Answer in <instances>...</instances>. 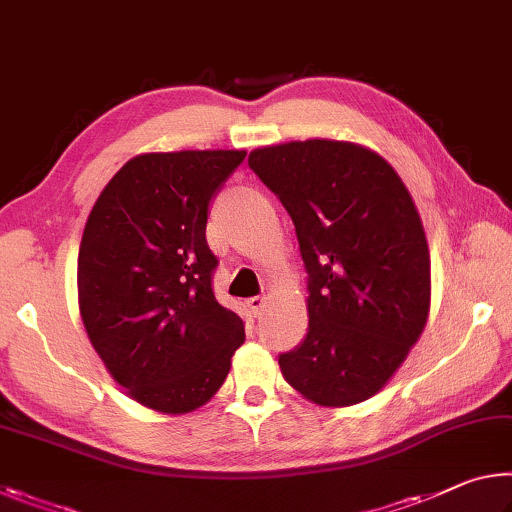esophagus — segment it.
I'll return each instance as SVG.
<instances>
[{
    "label": "esophagus",
    "instance_id": "1",
    "mask_svg": "<svg viewBox=\"0 0 512 512\" xmlns=\"http://www.w3.org/2000/svg\"><path fill=\"white\" fill-rule=\"evenodd\" d=\"M246 307L255 316H259V314L264 312V307H266V298L264 296H250V298H246Z\"/></svg>",
    "mask_w": 512,
    "mask_h": 512
}]
</instances>
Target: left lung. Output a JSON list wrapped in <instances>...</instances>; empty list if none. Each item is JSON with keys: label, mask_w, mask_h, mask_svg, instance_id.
<instances>
[{"label": "left lung", "mask_w": 512, "mask_h": 512, "mask_svg": "<svg viewBox=\"0 0 512 512\" xmlns=\"http://www.w3.org/2000/svg\"><path fill=\"white\" fill-rule=\"evenodd\" d=\"M248 166L296 227L307 335L280 355L287 383L330 408L383 389L431 307V255L396 170L362 145L310 139L253 150Z\"/></svg>", "instance_id": "obj_1"}]
</instances>
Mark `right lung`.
I'll list each match as a JSON object with an SVG mask.
<instances>
[{
  "label": "right lung",
  "mask_w": 512,
  "mask_h": 512,
  "mask_svg": "<svg viewBox=\"0 0 512 512\" xmlns=\"http://www.w3.org/2000/svg\"><path fill=\"white\" fill-rule=\"evenodd\" d=\"M243 150L150 152L111 177L77 259L79 312L104 367L134 401L168 415L205 405L246 339L218 303L209 205Z\"/></svg>",
  "instance_id": "obj_1"
}]
</instances>
